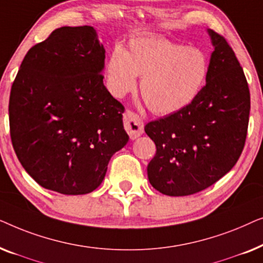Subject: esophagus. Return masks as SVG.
I'll list each match as a JSON object with an SVG mask.
<instances>
[{
	"mask_svg": "<svg viewBox=\"0 0 263 263\" xmlns=\"http://www.w3.org/2000/svg\"><path fill=\"white\" fill-rule=\"evenodd\" d=\"M124 122V129L130 136L132 140L138 139L139 136L143 134V123L138 115L132 112V111H127L123 116Z\"/></svg>",
	"mask_w": 263,
	"mask_h": 263,
	"instance_id": "obj_1",
	"label": "esophagus"
}]
</instances>
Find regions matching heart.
Listing matches in <instances>:
<instances>
[{
  "instance_id": "1",
  "label": "heart",
  "mask_w": 263,
  "mask_h": 263,
  "mask_svg": "<svg viewBox=\"0 0 263 263\" xmlns=\"http://www.w3.org/2000/svg\"><path fill=\"white\" fill-rule=\"evenodd\" d=\"M105 85L121 98L141 78L140 89L151 111L171 115L192 104L206 84L208 60L202 50L158 35H135L124 50L111 52Z\"/></svg>"
}]
</instances>
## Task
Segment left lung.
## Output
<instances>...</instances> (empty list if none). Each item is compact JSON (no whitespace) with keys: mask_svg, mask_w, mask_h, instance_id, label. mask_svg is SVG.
Masks as SVG:
<instances>
[{"mask_svg":"<svg viewBox=\"0 0 263 263\" xmlns=\"http://www.w3.org/2000/svg\"><path fill=\"white\" fill-rule=\"evenodd\" d=\"M213 52L206 86L184 109L146 124L157 153L149 183L168 196L208 188L238 160L247 138L250 92L244 71L224 37L207 30Z\"/></svg>","mask_w":263,"mask_h":263,"instance_id":"8db88e82","label":"left lung"}]
</instances>
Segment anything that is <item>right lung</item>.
<instances>
[{
  "mask_svg": "<svg viewBox=\"0 0 263 263\" xmlns=\"http://www.w3.org/2000/svg\"><path fill=\"white\" fill-rule=\"evenodd\" d=\"M104 67L105 49L92 26L57 28L25 56L10 91V138L43 188L93 192L127 145L124 107L104 86Z\"/></svg>",
  "mask_w": 263,
  "mask_h": 263,
  "instance_id": "obj_1",
  "label": "right lung"
}]
</instances>
